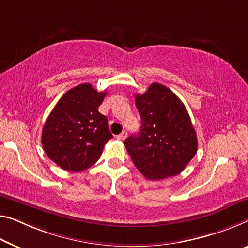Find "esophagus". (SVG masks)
<instances>
[{
    "mask_svg": "<svg viewBox=\"0 0 248 248\" xmlns=\"http://www.w3.org/2000/svg\"><path fill=\"white\" fill-rule=\"evenodd\" d=\"M126 137H127V132L124 131V132H122L120 135H117L116 139L120 140H124L125 139H126Z\"/></svg>",
    "mask_w": 248,
    "mask_h": 248,
    "instance_id": "34e87169",
    "label": "esophagus"
}]
</instances>
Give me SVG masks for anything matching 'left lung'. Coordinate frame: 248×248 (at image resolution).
I'll use <instances>...</instances> for the list:
<instances>
[{
	"label": "left lung",
	"instance_id": "obj_1",
	"mask_svg": "<svg viewBox=\"0 0 248 248\" xmlns=\"http://www.w3.org/2000/svg\"><path fill=\"white\" fill-rule=\"evenodd\" d=\"M142 120L140 133L124 142L137 170L147 180L180 174L197 152V137L182 101L169 87L152 83L135 95Z\"/></svg>",
	"mask_w": 248,
	"mask_h": 248
}]
</instances>
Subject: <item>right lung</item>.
Wrapping results in <instances>:
<instances>
[{
    "label": "right lung",
    "mask_w": 248,
    "mask_h": 248,
    "mask_svg": "<svg viewBox=\"0 0 248 248\" xmlns=\"http://www.w3.org/2000/svg\"><path fill=\"white\" fill-rule=\"evenodd\" d=\"M106 95L90 83L73 87L52 109L43 131L42 146L49 158L68 172H82L97 162L112 139L106 116L98 112Z\"/></svg>",
    "instance_id": "1"
}]
</instances>
